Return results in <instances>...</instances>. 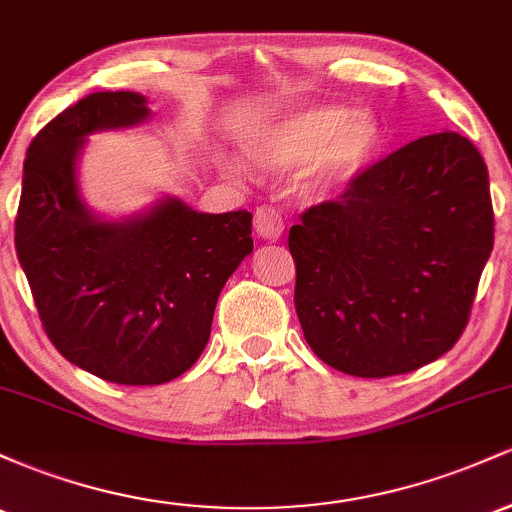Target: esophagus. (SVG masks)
I'll return each instance as SVG.
<instances>
[{
	"instance_id": "obj_1",
	"label": "esophagus",
	"mask_w": 512,
	"mask_h": 512,
	"mask_svg": "<svg viewBox=\"0 0 512 512\" xmlns=\"http://www.w3.org/2000/svg\"><path fill=\"white\" fill-rule=\"evenodd\" d=\"M255 233L264 240H279L284 233V221L274 207H260L255 214Z\"/></svg>"
}]
</instances>
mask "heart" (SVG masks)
<instances>
[{
  "label": "heart",
  "mask_w": 512,
  "mask_h": 512,
  "mask_svg": "<svg viewBox=\"0 0 512 512\" xmlns=\"http://www.w3.org/2000/svg\"><path fill=\"white\" fill-rule=\"evenodd\" d=\"M240 144L250 161L267 170L305 163L298 185L305 192H325L361 173L380 144V125L368 110L310 105L248 129ZM226 168L238 170L231 161Z\"/></svg>",
  "instance_id": "1"
}]
</instances>
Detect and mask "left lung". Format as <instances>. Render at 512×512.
Wrapping results in <instances>:
<instances>
[{
  "label": "left lung",
  "instance_id": "obj_1",
  "mask_svg": "<svg viewBox=\"0 0 512 512\" xmlns=\"http://www.w3.org/2000/svg\"><path fill=\"white\" fill-rule=\"evenodd\" d=\"M305 342L327 366L387 378L464 332L493 250L489 170L457 132L428 134L358 173L291 226Z\"/></svg>",
  "mask_w": 512,
  "mask_h": 512
}]
</instances>
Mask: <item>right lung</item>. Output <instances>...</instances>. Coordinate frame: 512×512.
I'll return each mask as SVG.
<instances>
[{
    "mask_svg": "<svg viewBox=\"0 0 512 512\" xmlns=\"http://www.w3.org/2000/svg\"><path fill=\"white\" fill-rule=\"evenodd\" d=\"M142 93L98 91L35 134L23 161L16 255L40 322L74 366L117 385H163L197 361L228 276L252 252V214L178 197L108 221L81 199L86 137L142 125Z\"/></svg>",
    "mask_w": 512,
    "mask_h": 512,
    "instance_id": "add662e5",
    "label": "right lung"
}]
</instances>
